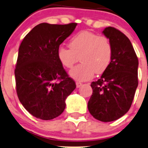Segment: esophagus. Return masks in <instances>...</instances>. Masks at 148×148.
Returning a JSON list of instances; mask_svg holds the SVG:
<instances>
[{
    "mask_svg": "<svg viewBox=\"0 0 148 148\" xmlns=\"http://www.w3.org/2000/svg\"><path fill=\"white\" fill-rule=\"evenodd\" d=\"M76 85H77V88H79L80 86H81L82 85V84L79 83V82H77V83H76Z\"/></svg>",
    "mask_w": 148,
    "mask_h": 148,
    "instance_id": "esophagus-1",
    "label": "esophagus"
}]
</instances>
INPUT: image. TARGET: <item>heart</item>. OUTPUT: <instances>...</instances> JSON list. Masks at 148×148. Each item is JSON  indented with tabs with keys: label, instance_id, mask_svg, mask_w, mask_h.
I'll return each instance as SVG.
<instances>
[{
	"label": "heart",
	"instance_id": "obj_1",
	"mask_svg": "<svg viewBox=\"0 0 148 148\" xmlns=\"http://www.w3.org/2000/svg\"><path fill=\"white\" fill-rule=\"evenodd\" d=\"M69 49L60 46L57 57L66 68L70 69L79 60L81 64L69 71L74 79L84 82L107 70L112 57V46L107 37L84 31L73 36L69 42Z\"/></svg>",
	"mask_w": 148,
	"mask_h": 148
}]
</instances>
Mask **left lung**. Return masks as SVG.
Masks as SVG:
<instances>
[{"mask_svg": "<svg viewBox=\"0 0 148 148\" xmlns=\"http://www.w3.org/2000/svg\"><path fill=\"white\" fill-rule=\"evenodd\" d=\"M102 34L111 42L112 57L100 78L91 84L88 110L95 119L107 122L120 118L130 108L138 85V59L123 33L109 26Z\"/></svg>", "mask_w": 148, "mask_h": 148, "instance_id": "left-lung-1", "label": "left lung"}]
</instances>
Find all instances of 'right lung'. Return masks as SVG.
<instances>
[{
	"mask_svg": "<svg viewBox=\"0 0 148 148\" xmlns=\"http://www.w3.org/2000/svg\"><path fill=\"white\" fill-rule=\"evenodd\" d=\"M77 25L40 23L21 44L15 69L16 92L22 105L36 118L50 120L60 115L66 99L75 89V82L58 59L57 49Z\"/></svg>",
	"mask_w": 148,
	"mask_h": 148,
	"instance_id": "right-lung-1",
	"label": "right lung"
}]
</instances>
